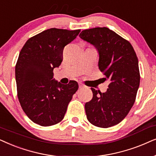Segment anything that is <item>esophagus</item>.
I'll return each mask as SVG.
<instances>
[{
  "mask_svg": "<svg viewBox=\"0 0 156 156\" xmlns=\"http://www.w3.org/2000/svg\"><path fill=\"white\" fill-rule=\"evenodd\" d=\"M86 88V86H84L83 84H82V83H80L79 84V88L82 89V88Z\"/></svg>",
  "mask_w": 156,
  "mask_h": 156,
  "instance_id": "esophagus-1",
  "label": "esophagus"
}]
</instances>
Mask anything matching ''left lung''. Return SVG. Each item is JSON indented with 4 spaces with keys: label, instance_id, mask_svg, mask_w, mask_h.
<instances>
[{
    "label": "left lung",
    "instance_id": "8db88e82",
    "mask_svg": "<svg viewBox=\"0 0 156 156\" xmlns=\"http://www.w3.org/2000/svg\"><path fill=\"white\" fill-rule=\"evenodd\" d=\"M79 36L98 51V68L110 82L105 93L91 88L93 98L85 104L87 118L97 127L117 125L133 105L140 85L136 52L129 41L105 27L83 30Z\"/></svg>",
    "mask_w": 156,
    "mask_h": 156
}]
</instances>
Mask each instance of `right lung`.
<instances>
[{
	"instance_id": "obj_1",
	"label": "right lung",
	"mask_w": 156,
	"mask_h": 156,
	"mask_svg": "<svg viewBox=\"0 0 156 156\" xmlns=\"http://www.w3.org/2000/svg\"><path fill=\"white\" fill-rule=\"evenodd\" d=\"M80 32L50 28L31 37L22 48L16 65L17 95L33 123L51 126L63 119L78 84L75 80L60 83L53 79V69L63 61L64 47Z\"/></svg>"
}]
</instances>
